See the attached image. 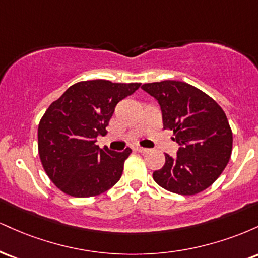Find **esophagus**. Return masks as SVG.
<instances>
[{
    "instance_id": "34e87169",
    "label": "esophagus",
    "mask_w": 258,
    "mask_h": 258,
    "mask_svg": "<svg viewBox=\"0 0 258 258\" xmlns=\"http://www.w3.org/2000/svg\"><path fill=\"white\" fill-rule=\"evenodd\" d=\"M133 150H135V152H138V153H146L148 149H146V148H142V147H135L133 148Z\"/></svg>"
}]
</instances>
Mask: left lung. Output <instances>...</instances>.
I'll list each match as a JSON object with an SVG mask.
<instances>
[{"instance_id":"obj_1","label":"left lung","mask_w":258,"mask_h":258,"mask_svg":"<svg viewBox=\"0 0 258 258\" xmlns=\"http://www.w3.org/2000/svg\"><path fill=\"white\" fill-rule=\"evenodd\" d=\"M142 88L158 100L164 128L173 131L180 146L176 158L165 154V165L153 173L154 180L180 195L205 190L232 155L233 133L223 109L205 92L182 81L165 80Z\"/></svg>"}]
</instances>
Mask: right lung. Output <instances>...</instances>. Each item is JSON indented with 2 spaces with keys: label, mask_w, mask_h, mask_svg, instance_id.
<instances>
[{
  "label": "right lung",
  "mask_w": 258,
  "mask_h": 258,
  "mask_svg": "<svg viewBox=\"0 0 258 258\" xmlns=\"http://www.w3.org/2000/svg\"><path fill=\"white\" fill-rule=\"evenodd\" d=\"M141 84L106 80L70 86L48 106L38 123V154L47 176L70 197H96L119 182L132 150L99 149L97 137L106 135L115 106Z\"/></svg>",
  "instance_id": "obj_1"
}]
</instances>
